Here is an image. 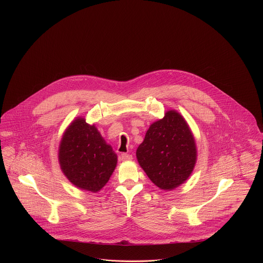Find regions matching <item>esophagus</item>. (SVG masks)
<instances>
[{
    "instance_id": "34e87169",
    "label": "esophagus",
    "mask_w": 263,
    "mask_h": 263,
    "mask_svg": "<svg viewBox=\"0 0 263 263\" xmlns=\"http://www.w3.org/2000/svg\"><path fill=\"white\" fill-rule=\"evenodd\" d=\"M132 159H133L132 156L129 155V154H122L121 155V160H123V161H130Z\"/></svg>"
}]
</instances>
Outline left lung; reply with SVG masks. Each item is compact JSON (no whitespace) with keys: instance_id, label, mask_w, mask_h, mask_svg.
I'll list each match as a JSON object with an SVG mask.
<instances>
[{"instance_id":"1","label":"left lung","mask_w":263,"mask_h":263,"mask_svg":"<svg viewBox=\"0 0 263 263\" xmlns=\"http://www.w3.org/2000/svg\"><path fill=\"white\" fill-rule=\"evenodd\" d=\"M197 157L195 136L185 119L173 109L151 124L136 151L140 167L162 191H173L189 179Z\"/></svg>"}]
</instances>
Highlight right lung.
I'll use <instances>...</instances> for the list:
<instances>
[{"label":"right lung","mask_w":263,"mask_h":263,"mask_svg":"<svg viewBox=\"0 0 263 263\" xmlns=\"http://www.w3.org/2000/svg\"><path fill=\"white\" fill-rule=\"evenodd\" d=\"M63 175L79 190L98 193L109 181L118 155L85 118L74 119L63 132L58 148Z\"/></svg>","instance_id":"add662e5"}]
</instances>
